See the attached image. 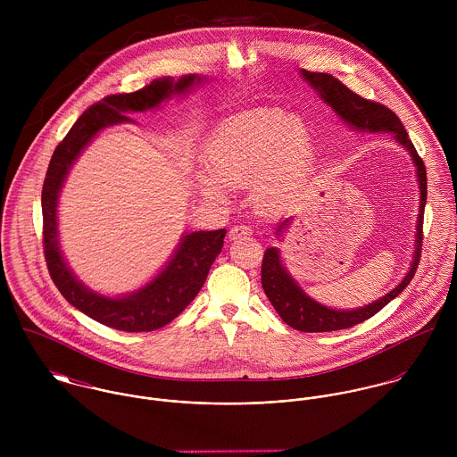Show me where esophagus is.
<instances>
[{
	"label": "esophagus",
	"instance_id": "obj_1",
	"mask_svg": "<svg viewBox=\"0 0 457 457\" xmlns=\"http://www.w3.org/2000/svg\"><path fill=\"white\" fill-rule=\"evenodd\" d=\"M248 236H252V228L246 227V225H234L228 230V239H232V241L241 239V237H248Z\"/></svg>",
	"mask_w": 457,
	"mask_h": 457
}]
</instances>
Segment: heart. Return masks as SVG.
I'll return each mask as SVG.
<instances>
[{
    "label": "heart",
    "mask_w": 457,
    "mask_h": 457,
    "mask_svg": "<svg viewBox=\"0 0 457 457\" xmlns=\"http://www.w3.org/2000/svg\"><path fill=\"white\" fill-rule=\"evenodd\" d=\"M315 154L310 129L281 109H259L223 121L204 147L207 170L194 174L198 194L225 202L230 188L252 183L265 211L287 205Z\"/></svg>",
    "instance_id": "b5f03b06"
}]
</instances>
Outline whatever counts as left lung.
I'll use <instances>...</instances> for the list:
<instances>
[{
    "mask_svg": "<svg viewBox=\"0 0 457 457\" xmlns=\"http://www.w3.org/2000/svg\"><path fill=\"white\" fill-rule=\"evenodd\" d=\"M299 75L310 87L319 95V98L327 104L336 116L355 131H384L392 133V138L408 151L411 156V162L415 165L417 172V183H419V214H417V227H415V248L413 257L410 262V267L404 274V278L387 292L380 299L355 308V310H336L328 308L326 304L315 301L310 297L299 283L292 278V274L287 270L281 261V252L276 246H270L263 253L262 261V288L274 306L276 313L281 317V320L292 328H297L301 332H328V330H339L348 327L362 324L364 320L377 315L384 306H387L392 299H395L411 281L417 265L420 261V246H422V220H424V207H426V196H428V181H426V167L420 156L417 154L408 133L401 125L399 118L382 104L370 102L353 91H350L345 84H341L337 79H334L328 73L322 71H308L301 70ZM290 225V218L283 220L276 228V239L281 241L283 232Z\"/></svg>",
    "mask_w": 457,
    "mask_h": 457,
    "instance_id": "obj_1",
    "label": "left lung"
}]
</instances>
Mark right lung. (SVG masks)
I'll return each instance as SVG.
<instances>
[{"instance_id":"obj_1","label":"right lung","mask_w":457,"mask_h":457,"mask_svg":"<svg viewBox=\"0 0 457 457\" xmlns=\"http://www.w3.org/2000/svg\"><path fill=\"white\" fill-rule=\"evenodd\" d=\"M196 73L154 79L149 86L125 95H111L91 105L56 147L42 188L44 252L51 278L66 301L89 319L127 332H149L172 322L200 292L207 272L223 248L227 230H196L183 234L178 248L162 270L140 288L116 297L86 287L70 269L60 245L58 205L66 178L93 138L120 123H135L131 112L158 109L174 96H185L204 84Z\"/></svg>"}]
</instances>
